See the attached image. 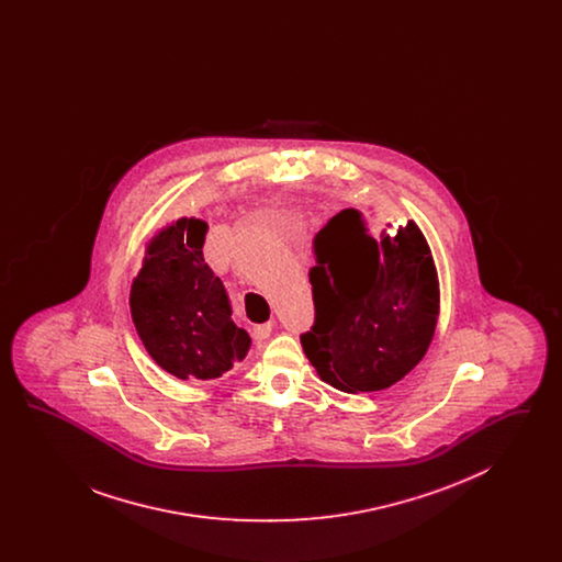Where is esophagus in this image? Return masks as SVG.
Instances as JSON below:
<instances>
[{
    "label": "esophagus",
    "instance_id": "34e87169",
    "mask_svg": "<svg viewBox=\"0 0 562 562\" xmlns=\"http://www.w3.org/2000/svg\"><path fill=\"white\" fill-rule=\"evenodd\" d=\"M269 335H271V322H268V324H255L250 328V337L255 341H263V339H268Z\"/></svg>",
    "mask_w": 562,
    "mask_h": 562
}]
</instances>
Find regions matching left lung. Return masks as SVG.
I'll return each mask as SVG.
<instances>
[{"mask_svg":"<svg viewBox=\"0 0 562 562\" xmlns=\"http://www.w3.org/2000/svg\"><path fill=\"white\" fill-rule=\"evenodd\" d=\"M310 269L316 318L301 346L322 381L341 392H379L426 356L438 321V276L428 241L408 221L376 236L346 209L314 238Z\"/></svg>","mask_w":562,"mask_h":562,"instance_id":"1","label":"left lung"}]
</instances>
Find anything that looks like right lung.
<instances>
[{"mask_svg":"<svg viewBox=\"0 0 562 562\" xmlns=\"http://www.w3.org/2000/svg\"><path fill=\"white\" fill-rule=\"evenodd\" d=\"M209 225L179 218L147 248L131 310L149 356L179 379H216L244 360L250 337L232 321V301L204 261Z\"/></svg>","mask_w":562,"mask_h":562,"instance_id":"right-lung-1","label":"right lung"}]
</instances>
